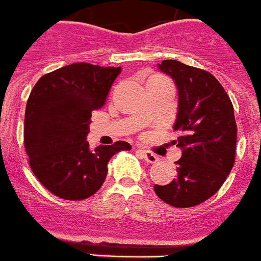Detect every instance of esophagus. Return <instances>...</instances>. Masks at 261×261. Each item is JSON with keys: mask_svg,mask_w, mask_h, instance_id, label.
I'll list each match as a JSON object with an SVG mask.
<instances>
[{"mask_svg": "<svg viewBox=\"0 0 261 261\" xmlns=\"http://www.w3.org/2000/svg\"><path fill=\"white\" fill-rule=\"evenodd\" d=\"M139 153L141 154V157L145 160L148 164H157L158 162V157L153 153L148 152V150H139Z\"/></svg>", "mask_w": 261, "mask_h": 261, "instance_id": "esophagus-1", "label": "esophagus"}]
</instances>
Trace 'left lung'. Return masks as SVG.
Listing matches in <instances>:
<instances>
[{
    "label": "left lung",
    "instance_id": "8db88e82",
    "mask_svg": "<svg viewBox=\"0 0 261 261\" xmlns=\"http://www.w3.org/2000/svg\"><path fill=\"white\" fill-rule=\"evenodd\" d=\"M158 70L174 80L178 112L173 144L182 150L177 177L154 191L170 206L193 207L220 189L230 174L237 153L233 107L222 84L210 72L178 61H162Z\"/></svg>",
    "mask_w": 261,
    "mask_h": 261
}]
</instances>
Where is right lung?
<instances>
[{"label": "right lung", "instance_id": "obj_1", "mask_svg": "<svg viewBox=\"0 0 261 261\" xmlns=\"http://www.w3.org/2000/svg\"><path fill=\"white\" fill-rule=\"evenodd\" d=\"M121 67L72 63L46 73L31 91L24 112V148L38 181L62 199L80 200L101 188L107 164L125 141L91 150L92 111L106 104Z\"/></svg>", "mask_w": 261, "mask_h": 261}]
</instances>
